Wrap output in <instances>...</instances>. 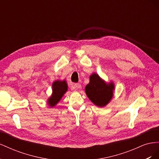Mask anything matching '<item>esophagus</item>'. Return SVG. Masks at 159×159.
<instances>
[{"mask_svg":"<svg viewBox=\"0 0 159 159\" xmlns=\"http://www.w3.org/2000/svg\"><path fill=\"white\" fill-rule=\"evenodd\" d=\"M72 88H73L74 89H81V85L80 84H74L73 85H72Z\"/></svg>","mask_w":159,"mask_h":159,"instance_id":"34e87169","label":"esophagus"}]
</instances>
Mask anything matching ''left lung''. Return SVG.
Returning a JSON list of instances; mask_svg holds the SVG:
<instances>
[{"instance_id": "obj_1", "label": "left lung", "mask_w": 159, "mask_h": 159, "mask_svg": "<svg viewBox=\"0 0 159 159\" xmlns=\"http://www.w3.org/2000/svg\"><path fill=\"white\" fill-rule=\"evenodd\" d=\"M114 89L113 82L107 84L98 74L93 73L89 77V83L85 86V91L91 102L102 107L107 105L112 99Z\"/></svg>"}]
</instances>
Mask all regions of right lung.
<instances>
[{
    "instance_id": "add662e5",
    "label": "right lung",
    "mask_w": 159,
    "mask_h": 159,
    "mask_svg": "<svg viewBox=\"0 0 159 159\" xmlns=\"http://www.w3.org/2000/svg\"><path fill=\"white\" fill-rule=\"evenodd\" d=\"M68 91V84L66 80L55 81L52 84V94L48 100V104L51 107L58 103L63 95Z\"/></svg>"
}]
</instances>
